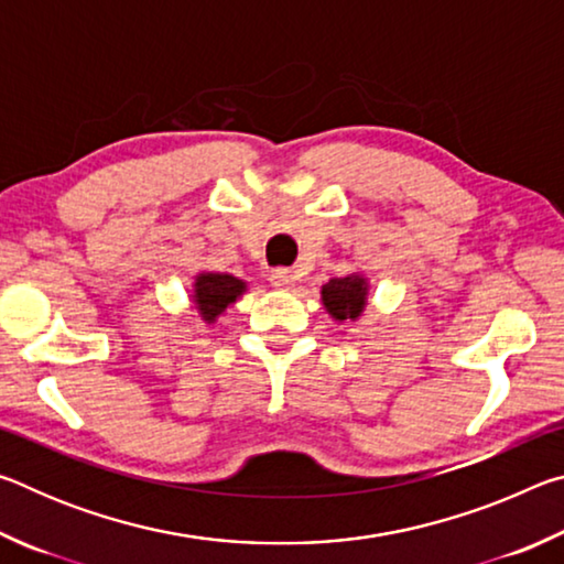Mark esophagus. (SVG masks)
I'll list each match as a JSON object with an SVG mask.
<instances>
[{"label":"esophagus","mask_w":564,"mask_h":564,"mask_svg":"<svg viewBox=\"0 0 564 564\" xmlns=\"http://www.w3.org/2000/svg\"><path fill=\"white\" fill-rule=\"evenodd\" d=\"M271 283L275 285V289L285 291V289H291V285L295 283V275L289 269H273L271 271Z\"/></svg>","instance_id":"1"}]
</instances>
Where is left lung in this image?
<instances>
[{"label": "left lung", "instance_id": "8db88e82", "mask_svg": "<svg viewBox=\"0 0 564 564\" xmlns=\"http://www.w3.org/2000/svg\"><path fill=\"white\" fill-rule=\"evenodd\" d=\"M323 305L336 321H356L366 305V281L358 275H346V279H333L323 285Z\"/></svg>", "mask_w": 564, "mask_h": 564}]
</instances>
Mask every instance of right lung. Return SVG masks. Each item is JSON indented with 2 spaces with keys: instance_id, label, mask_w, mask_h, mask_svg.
<instances>
[{
  "instance_id": "add662e5",
  "label": "right lung",
  "mask_w": 564,
  "mask_h": 564,
  "mask_svg": "<svg viewBox=\"0 0 564 564\" xmlns=\"http://www.w3.org/2000/svg\"><path fill=\"white\" fill-rule=\"evenodd\" d=\"M243 281L226 273H202L196 279V305L204 321L212 323L218 313H224L238 295L243 293Z\"/></svg>"
}]
</instances>
